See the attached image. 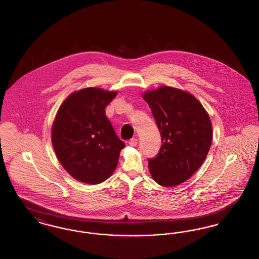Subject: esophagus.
Returning <instances> with one entry per match:
<instances>
[{"label":"esophagus","instance_id":"1","mask_svg":"<svg viewBox=\"0 0 259 259\" xmlns=\"http://www.w3.org/2000/svg\"><path fill=\"white\" fill-rule=\"evenodd\" d=\"M129 145L132 146V147H136V146L138 145V139L132 138V139L129 141Z\"/></svg>","mask_w":259,"mask_h":259}]
</instances>
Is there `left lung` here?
Here are the masks:
<instances>
[{
    "mask_svg": "<svg viewBox=\"0 0 259 259\" xmlns=\"http://www.w3.org/2000/svg\"><path fill=\"white\" fill-rule=\"evenodd\" d=\"M160 132L162 146L148 159L152 179L163 186L187 181L201 167L209 152L212 128L202 104L188 92L161 87L143 95Z\"/></svg>",
    "mask_w": 259,
    "mask_h": 259,
    "instance_id": "1",
    "label": "left lung"
}]
</instances>
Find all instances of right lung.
<instances>
[{
	"label": "right lung",
	"mask_w": 259,
	"mask_h": 259,
	"mask_svg": "<svg viewBox=\"0 0 259 259\" xmlns=\"http://www.w3.org/2000/svg\"><path fill=\"white\" fill-rule=\"evenodd\" d=\"M116 91L88 87L66 99L52 125L51 141L64 169L78 182L98 185L114 172L123 142L106 116Z\"/></svg>",
	"instance_id": "right-lung-1"
}]
</instances>
